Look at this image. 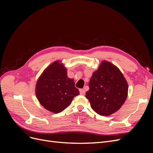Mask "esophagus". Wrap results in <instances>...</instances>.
Here are the masks:
<instances>
[{
    "label": "esophagus",
    "mask_w": 153,
    "mask_h": 153,
    "mask_svg": "<svg viewBox=\"0 0 153 153\" xmlns=\"http://www.w3.org/2000/svg\"><path fill=\"white\" fill-rule=\"evenodd\" d=\"M79 91H80V94L81 95H84L85 94V90L84 89H80Z\"/></svg>",
    "instance_id": "obj_1"
}]
</instances>
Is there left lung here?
<instances>
[{
  "instance_id": "8db88e82",
  "label": "left lung",
  "mask_w": 153,
  "mask_h": 153,
  "mask_svg": "<svg viewBox=\"0 0 153 153\" xmlns=\"http://www.w3.org/2000/svg\"><path fill=\"white\" fill-rule=\"evenodd\" d=\"M85 97L92 108L101 115H110L121 107L128 96V83L119 69L110 62H101L92 74Z\"/></svg>"
}]
</instances>
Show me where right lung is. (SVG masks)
I'll return each mask as SVG.
<instances>
[{
  "instance_id": "right-lung-1",
  "label": "right lung",
  "mask_w": 153,
  "mask_h": 153,
  "mask_svg": "<svg viewBox=\"0 0 153 153\" xmlns=\"http://www.w3.org/2000/svg\"><path fill=\"white\" fill-rule=\"evenodd\" d=\"M67 69L59 61L51 64L41 74L36 85V94L43 107L53 113L61 112L80 94Z\"/></svg>"
}]
</instances>
